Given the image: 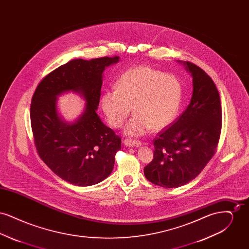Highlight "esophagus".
Instances as JSON below:
<instances>
[{"instance_id": "34e87169", "label": "esophagus", "mask_w": 249, "mask_h": 249, "mask_svg": "<svg viewBox=\"0 0 249 249\" xmlns=\"http://www.w3.org/2000/svg\"><path fill=\"white\" fill-rule=\"evenodd\" d=\"M123 143L126 146H129V147H138V146H141V144H142V142H140V141L130 140V139H125L123 141Z\"/></svg>"}]
</instances>
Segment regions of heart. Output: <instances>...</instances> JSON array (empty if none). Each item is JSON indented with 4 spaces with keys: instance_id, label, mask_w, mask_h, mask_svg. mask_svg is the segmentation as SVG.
Wrapping results in <instances>:
<instances>
[{
    "instance_id": "1",
    "label": "heart",
    "mask_w": 249,
    "mask_h": 249,
    "mask_svg": "<svg viewBox=\"0 0 249 249\" xmlns=\"http://www.w3.org/2000/svg\"><path fill=\"white\" fill-rule=\"evenodd\" d=\"M182 102V85L173 73H163L150 66H137L124 71L117 89L106 90L101 98L108 123L120 128L133 110L125 127L129 136H141L152 128L160 130L171 124Z\"/></svg>"
}]
</instances>
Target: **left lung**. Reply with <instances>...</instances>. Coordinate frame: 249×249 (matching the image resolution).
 Returning a JSON list of instances; mask_svg holds the SVG:
<instances>
[{"instance_id": "left-lung-1", "label": "left lung", "mask_w": 249, "mask_h": 249, "mask_svg": "<svg viewBox=\"0 0 249 249\" xmlns=\"http://www.w3.org/2000/svg\"><path fill=\"white\" fill-rule=\"evenodd\" d=\"M192 76L190 105L154 140V159L143 169L155 185L173 189L196 178L212 159L221 131L220 98L212 78L197 65L178 60Z\"/></svg>"}]
</instances>
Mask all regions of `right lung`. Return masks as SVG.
I'll return each instance as SVG.
<instances>
[{"label": "right lung", "mask_w": 249, "mask_h": 249, "mask_svg": "<svg viewBox=\"0 0 249 249\" xmlns=\"http://www.w3.org/2000/svg\"><path fill=\"white\" fill-rule=\"evenodd\" d=\"M119 61L118 56L71 59L48 73L33 97L31 122L38 154L58 177L74 186H92L108 178L121 148V139L96 113L104 71ZM67 92L85 101L83 113L71 123L57 109V98Z\"/></svg>", "instance_id": "right-lung-1"}]
</instances>
